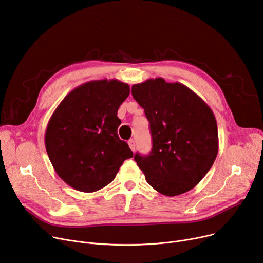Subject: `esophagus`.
Masks as SVG:
<instances>
[{"instance_id":"34e87169","label":"esophagus","mask_w":263,"mask_h":263,"mask_svg":"<svg viewBox=\"0 0 263 263\" xmlns=\"http://www.w3.org/2000/svg\"><path fill=\"white\" fill-rule=\"evenodd\" d=\"M129 147H130V149L132 150V151H134L135 150V142L133 141V139H130V141H129Z\"/></svg>"}]
</instances>
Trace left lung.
<instances>
[{"mask_svg": "<svg viewBox=\"0 0 263 263\" xmlns=\"http://www.w3.org/2000/svg\"><path fill=\"white\" fill-rule=\"evenodd\" d=\"M150 124L152 150L134 160L148 184L167 197L194 188L212 168L219 149L216 117L207 103L180 82L163 78L132 85Z\"/></svg>", "mask_w": 263, "mask_h": 263, "instance_id": "1", "label": "left lung"}]
</instances>
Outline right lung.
<instances>
[{"label":"right lung","instance_id":"add662e5","mask_svg":"<svg viewBox=\"0 0 263 263\" xmlns=\"http://www.w3.org/2000/svg\"><path fill=\"white\" fill-rule=\"evenodd\" d=\"M130 94L116 79L85 82L69 92L52 113L45 148L58 176L71 187L94 192L110 184L133 152L117 134V111Z\"/></svg>","mask_w":263,"mask_h":263}]
</instances>
